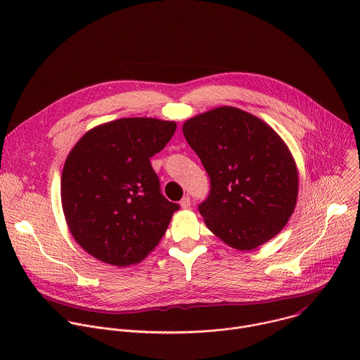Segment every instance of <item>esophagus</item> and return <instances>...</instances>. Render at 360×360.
Listing matches in <instances>:
<instances>
[{
	"mask_svg": "<svg viewBox=\"0 0 360 360\" xmlns=\"http://www.w3.org/2000/svg\"><path fill=\"white\" fill-rule=\"evenodd\" d=\"M181 207L184 208V210H186V208H189L191 207V198L188 196V195H185L182 199H181Z\"/></svg>",
	"mask_w": 360,
	"mask_h": 360,
	"instance_id": "34e87169",
	"label": "esophagus"
}]
</instances>
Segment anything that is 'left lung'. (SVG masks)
<instances>
[{
    "mask_svg": "<svg viewBox=\"0 0 360 360\" xmlns=\"http://www.w3.org/2000/svg\"><path fill=\"white\" fill-rule=\"evenodd\" d=\"M182 131L211 179L208 198L198 205L207 226L239 250L278 235L297 198V169L282 138L233 107L196 115Z\"/></svg>",
    "mask_w": 360,
    "mask_h": 360,
    "instance_id": "1",
    "label": "left lung"
}]
</instances>
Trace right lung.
Listing matches in <instances>:
<instances>
[{
    "label": "right lung",
    "mask_w": 360,
    "mask_h": 360,
    "mask_svg": "<svg viewBox=\"0 0 360 360\" xmlns=\"http://www.w3.org/2000/svg\"><path fill=\"white\" fill-rule=\"evenodd\" d=\"M176 124L121 118L88 131L68 153L61 199L74 239L115 266L138 264L158 245L179 205L161 192L150 158Z\"/></svg>",
    "instance_id": "obj_1"
}]
</instances>
